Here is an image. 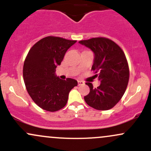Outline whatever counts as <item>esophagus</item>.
<instances>
[{
  "instance_id": "obj_1",
  "label": "esophagus",
  "mask_w": 151,
  "mask_h": 151,
  "mask_svg": "<svg viewBox=\"0 0 151 151\" xmlns=\"http://www.w3.org/2000/svg\"><path fill=\"white\" fill-rule=\"evenodd\" d=\"M84 84V82L82 81H78V86H81V85H83Z\"/></svg>"
}]
</instances>
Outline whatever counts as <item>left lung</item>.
<instances>
[{
    "instance_id": "left-lung-1",
    "label": "left lung",
    "mask_w": 151,
    "mask_h": 151,
    "mask_svg": "<svg viewBox=\"0 0 151 151\" xmlns=\"http://www.w3.org/2000/svg\"><path fill=\"white\" fill-rule=\"evenodd\" d=\"M79 43L94 53L91 70L101 81L97 88H93L91 83H86L90 93L84 97L85 101L98 111L111 109L123 97L129 81V67L124 52L118 44L104 37L81 40Z\"/></svg>"
}]
</instances>
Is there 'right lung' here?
<instances>
[{"label":"right lung","mask_w":151,"mask_h":151,"mask_svg":"<svg viewBox=\"0 0 151 151\" xmlns=\"http://www.w3.org/2000/svg\"><path fill=\"white\" fill-rule=\"evenodd\" d=\"M76 40L47 36L30 49L23 64V76L27 91L35 104L45 111L55 112L66 105L69 92L77 81L61 80L55 76L68 49Z\"/></svg>","instance_id":"1"}]
</instances>
